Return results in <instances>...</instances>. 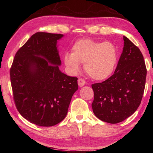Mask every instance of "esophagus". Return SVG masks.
<instances>
[{
    "mask_svg": "<svg viewBox=\"0 0 153 153\" xmlns=\"http://www.w3.org/2000/svg\"><path fill=\"white\" fill-rule=\"evenodd\" d=\"M77 82H78V85H79V86H80V87L84 86L85 84H86V81H85V79H83V78L78 79Z\"/></svg>",
    "mask_w": 153,
    "mask_h": 153,
    "instance_id": "esophagus-1",
    "label": "esophagus"
}]
</instances>
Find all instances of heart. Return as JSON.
I'll return each mask as SVG.
<instances>
[{
	"label": "heart",
	"instance_id": "b5f03b06",
	"mask_svg": "<svg viewBox=\"0 0 153 153\" xmlns=\"http://www.w3.org/2000/svg\"><path fill=\"white\" fill-rule=\"evenodd\" d=\"M117 62L115 46L108 41L99 42L90 38H82L74 44L71 53H66L64 63L72 72L79 70L84 63L85 71L96 80L107 79L115 70Z\"/></svg>",
	"mask_w": 153,
	"mask_h": 153
}]
</instances>
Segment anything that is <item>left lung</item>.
Wrapping results in <instances>:
<instances>
[{
	"label": "left lung",
	"mask_w": 153,
	"mask_h": 153,
	"mask_svg": "<svg viewBox=\"0 0 153 153\" xmlns=\"http://www.w3.org/2000/svg\"><path fill=\"white\" fill-rule=\"evenodd\" d=\"M124 46L114 74L92 84L94 115L105 122L117 123L132 115L140 105L146 67L138 47L123 36Z\"/></svg>",
	"instance_id": "8db88e82"
}]
</instances>
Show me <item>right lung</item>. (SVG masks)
Returning a JSON list of instances; mask_svg holds the SVG:
<instances>
[{
	"label": "right lung",
	"mask_w": 153,
	"mask_h": 153,
	"mask_svg": "<svg viewBox=\"0 0 153 153\" xmlns=\"http://www.w3.org/2000/svg\"><path fill=\"white\" fill-rule=\"evenodd\" d=\"M63 36L33 34L17 51L10 69L15 107L25 120L37 126H53L63 121L78 89L77 77L59 69L61 61L56 42Z\"/></svg>",
	"instance_id": "1"
}]
</instances>
